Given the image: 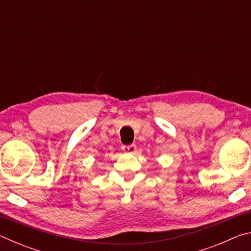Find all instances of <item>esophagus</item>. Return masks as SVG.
<instances>
[{"mask_svg": "<svg viewBox=\"0 0 251 251\" xmlns=\"http://www.w3.org/2000/svg\"><path fill=\"white\" fill-rule=\"evenodd\" d=\"M122 150L125 152H134L136 151V145H134V144H131V145H123Z\"/></svg>", "mask_w": 251, "mask_h": 251, "instance_id": "obj_1", "label": "esophagus"}]
</instances>
